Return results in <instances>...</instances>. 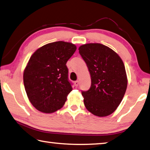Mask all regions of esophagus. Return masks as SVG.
Returning a JSON list of instances; mask_svg holds the SVG:
<instances>
[{"mask_svg":"<svg viewBox=\"0 0 150 150\" xmlns=\"http://www.w3.org/2000/svg\"><path fill=\"white\" fill-rule=\"evenodd\" d=\"M79 84V81H75V85L76 86H77Z\"/></svg>","mask_w":150,"mask_h":150,"instance_id":"34e87169","label":"esophagus"}]
</instances>
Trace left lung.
Here are the masks:
<instances>
[{"label": "left lung", "mask_w": 150, "mask_h": 150, "mask_svg": "<svg viewBox=\"0 0 150 150\" xmlns=\"http://www.w3.org/2000/svg\"><path fill=\"white\" fill-rule=\"evenodd\" d=\"M91 77L88 91L82 92L86 110L98 117L111 115L120 104L127 87L125 65L112 49L100 43L79 48Z\"/></svg>", "instance_id": "1"}]
</instances>
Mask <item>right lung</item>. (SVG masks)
Instances as JSON below:
<instances>
[{
  "instance_id": "obj_1",
  "label": "right lung",
  "mask_w": 150,
  "mask_h": 150,
  "mask_svg": "<svg viewBox=\"0 0 150 150\" xmlns=\"http://www.w3.org/2000/svg\"><path fill=\"white\" fill-rule=\"evenodd\" d=\"M77 47L57 41L42 46L33 54L23 71V83L30 102L40 112L61 109L72 91L66 63Z\"/></svg>"
}]
</instances>
